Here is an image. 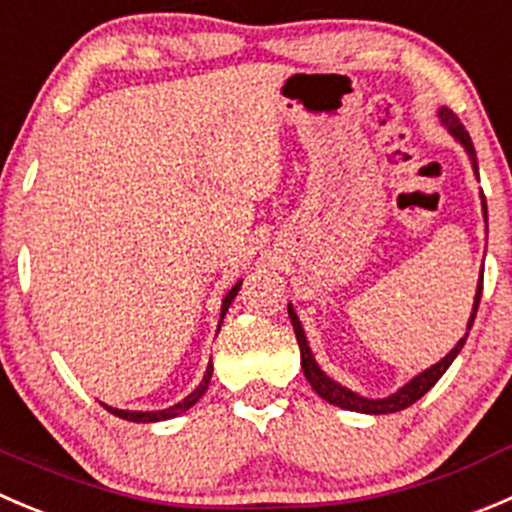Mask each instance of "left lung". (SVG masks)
<instances>
[{
    "instance_id": "1",
    "label": "left lung",
    "mask_w": 512,
    "mask_h": 512,
    "mask_svg": "<svg viewBox=\"0 0 512 512\" xmlns=\"http://www.w3.org/2000/svg\"><path fill=\"white\" fill-rule=\"evenodd\" d=\"M438 119H440V124H443L445 130H448L450 135H453V140L460 142V145H463V150L468 152L470 165H473L475 177H478V157H475L473 140H470V135H468V132H465L463 122H460V119L455 117L453 109H448V107H440L438 109ZM480 200H483V217H485V222H488V207H485V197L480 195ZM480 295H483V275H480L478 290H475V302H473V312H470V320H468V332H470V327H473L475 312H478ZM287 315H290L292 330H295L297 345H300L302 372H305V377H307V382H310V385H312V390H315V393L320 395L322 400H327V403H330V405H337V408H342V410H352V413H365V415L400 413V410H405V408H410V405H413V403H418V400L423 398V395L428 393L430 388H433L435 382H438L440 377L445 375V370H448V367L453 365V360H455V357H458V352L463 350L465 340H468V332H465V335L458 340V345H455L453 350H450L448 355L443 357V360H438V362H435V365H430L428 370L418 372V375H415L413 380L405 382V385L398 390V393L388 395V398H365V395L352 393L350 388H345V385H340V382H337V380H332V377L327 375V372L320 370V365H317V360H315V355H312L310 345H307L305 330H302V322H300V317H297V312H295V307H292V302H287Z\"/></svg>"
}]
</instances>
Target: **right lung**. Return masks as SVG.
Segmentation results:
<instances>
[{"instance_id": "obj_1", "label": "right lung", "mask_w": 512, "mask_h": 512, "mask_svg": "<svg viewBox=\"0 0 512 512\" xmlns=\"http://www.w3.org/2000/svg\"><path fill=\"white\" fill-rule=\"evenodd\" d=\"M240 285H242V280H237L235 285H232V290L225 295V300H222L220 325H222V320H225L227 310H230L232 300H235L237 292H240ZM217 332H220V327H217ZM210 380H212V360H210V365H207L205 377H202L200 385H197V388L192 390V393L187 395L185 400H180V403L172 405V408H165V410H147V413H145V410H119V408H112V405H104V403H102V405H104V408H107L112 415H117V418H122V420H130V423H160V420H172V418H177V415L185 413V410H190L192 405H195L197 400H200L202 395L207 393V388H210Z\"/></svg>"}]
</instances>
